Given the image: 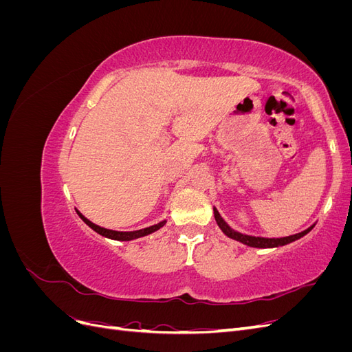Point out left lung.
Wrapping results in <instances>:
<instances>
[{
  "mask_svg": "<svg viewBox=\"0 0 352 352\" xmlns=\"http://www.w3.org/2000/svg\"><path fill=\"white\" fill-rule=\"evenodd\" d=\"M212 211H214V219L217 221L219 228L221 229V232L225 233L226 236H229L230 239H235V241H239L245 245H248V247H252V248H276V247H283V245L286 243H291L296 239L302 238L304 235H307L308 232H310L313 226H310L308 229L300 232V233H295V235H291V236H285V238H263V236H252V235H245V233H241L235 229H232L228 223L225 221V219H223L220 216V212L217 211L216 207H212Z\"/></svg>",
  "mask_w": 352,
  "mask_h": 352,
  "instance_id": "1",
  "label": "left lung"
}]
</instances>
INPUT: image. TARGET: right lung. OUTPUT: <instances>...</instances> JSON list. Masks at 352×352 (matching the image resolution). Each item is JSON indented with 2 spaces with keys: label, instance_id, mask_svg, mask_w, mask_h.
<instances>
[{
  "label": "right lung",
  "instance_id": "1",
  "mask_svg": "<svg viewBox=\"0 0 352 352\" xmlns=\"http://www.w3.org/2000/svg\"><path fill=\"white\" fill-rule=\"evenodd\" d=\"M78 211V210H76ZM79 217L87 223V225L95 230L97 233H100L101 236H105L109 239H114V241H132V239H138V238H142V236H146L150 235V233L158 230L160 228H163L166 225L167 220H162L160 223H157V225H153L150 228H145V229H140V230H131V232H119V230H111V229H105V228H101L98 225H95V223H92L91 220H88L87 217H85L80 211H78Z\"/></svg>",
  "mask_w": 352,
  "mask_h": 352
}]
</instances>
